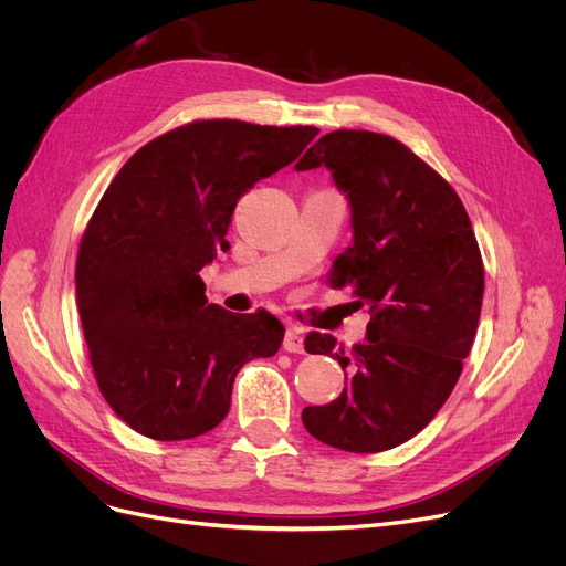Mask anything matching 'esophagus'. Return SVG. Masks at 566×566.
Wrapping results in <instances>:
<instances>
[{"label": "esophagus", "instance_id": "1", "mask_svg": "<svg viewBox=\"0 0 566 566\" xmlns=\"http://www.w3.org/2000/svg\"><path fill=\"white\" fill-rule=\"evenodd\" d=\"M283 349L290 352V354H302L304 352V345H302V331L297 328V325H290L285 337H283Z\"/></svg>", "mask_w": 566, "mask_h": 566}]
</instances>
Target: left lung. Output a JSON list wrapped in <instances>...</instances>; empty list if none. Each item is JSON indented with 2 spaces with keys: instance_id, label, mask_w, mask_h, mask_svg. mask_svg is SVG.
I'll return each mask as SVG.
<instances>
[{
  "instance_id": "obj_1",
  "label": "left lung",
  "mask_w": 566,
  "mask_h": 566,
  "mask_svg": "<svg viewBox=\"0 0 566 566\" xmlns=\"http://www.w3.org/2000/svg\"><path fill=\"white\" fill-rule=\"evenodd\" d=\"M321 165L352 214V245L328 279L352 285L373 316L347 352L333 335H306V352L339 361L345 389L306 406L302 422L333 449L378 453L416 437L453 391L482 314L484 264L458 193L397 139L337 129L295 169Z\"/></svg>"
}]
</instances>
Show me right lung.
I'll use <instances>...</instances> for the list:
<instances>
[{
    "instance_id": "1",
    "label": "right lung",
    "mask_w": 566,
    "mask_h": 566,
    "mask_svg": "<svg viewBox=\"0 0 566 566\" xmlns=\"http://www.w3.org/2000/svg\"><path fill=\"white\" fill-rule=\"evenodd\" d=\"M316 127L200 119L119 169L82 235L75 287L104 399L132 430L193 439L227 418L235 373L279 352L283 323L208 304L235 202L300 158Z\"/></svg>"
}]
</instances>
